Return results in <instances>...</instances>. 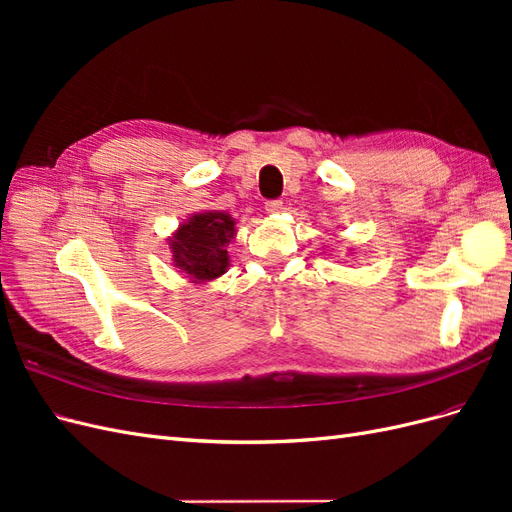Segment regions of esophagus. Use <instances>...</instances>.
<instances>
[{
  "instance_id": "1",
  "label": "esophagus",
  "mask_w": 512,
  "mask_h": 512,
  "mask_svg": "<svg viewBox=\"0 0 512 512\" xmlns=\"http://www.w3.org/2000/svg\"><path fill=\"white\" fill-rule=\"evenodd\" d=\"M265 209L269 213H280L284 209V203H282L280 198H271V200H267V203H265Z\"/></svg>"
}]
</instances>
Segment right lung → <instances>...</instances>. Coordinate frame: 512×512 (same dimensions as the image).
<instances>
[{"label": "right lung", "instance_id": "right-lung-1", "mask_svg": "<svg viewBox=\"0 0 512 512\" xmlns=\"http://www.w3.org/2000/svg\"><path fill=\"white\" fill-rule=\"evenodd\" d=\"M235 239V222L226 213H198L183 224L170 250L175 265L194 280H213L228 267V243Z\"/></svg>", "mask_w": 512, "mask_h": 512}]
</instances>
